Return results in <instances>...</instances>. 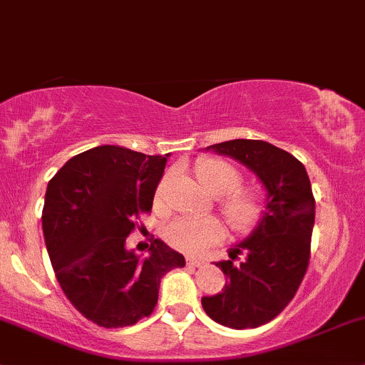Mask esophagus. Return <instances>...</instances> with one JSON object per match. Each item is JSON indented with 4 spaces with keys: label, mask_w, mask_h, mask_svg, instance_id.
Returning a JSON list of instances; mask_svg holds the SVG:
<instances>
[{
    "label": "esophagus",
    "mask_w": 365,
    "mask_h": 365,
    "mask_svg": "<svg viewBox=\"0 0 365 365\" xmlns=\"http://www.w3.org/2000/svg\"><path fill=\"white\" fill-rule=\"evenodd\" d=\"M187 264L189 267H200V264H203V261L197 259V257H187Z\"/></svg>",
    "instance_id": "1"
}]
</instances>
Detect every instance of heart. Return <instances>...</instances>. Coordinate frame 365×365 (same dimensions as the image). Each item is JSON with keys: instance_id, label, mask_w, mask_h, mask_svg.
<instances>
[{"instance_id": "obj_1", "label": "heart", "mask_w": 365, "mask_h": 365, "mask_svg": "<svg viewBox=\"0 0 365 365\" xmlns=\"http://www.w3.org/2000/svg\"><path fill=\"white\" fill-rule=\"evenodd\" d=\"M197 182L208 192L222 196V212L235 231H247L257 222L261 206L256 194L249 190H235L240 185V171L233 164L220 159H205L196 168ZM168 185V178L159 183L157 201H162ZM222 224L212 217H183L169 224L164 231V238L173 249L185 254H200L210 245L222 240Z\"/></svg>"}]
</instances>
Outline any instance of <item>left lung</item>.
Instances as JSON below:
<instances>
[{"label": "left lung", "instance_id": "8db88e82", "mask_svg": "<svg viewBox=\"0 0 365 365\" xmlns=\"http://www.w3.org/2000/svg\"><path fill=\"white\" fill-rule=\"evenodd\" d=\"M205 150L244 164L267 192L256 227L227 251L231 259L217 263L227 279L222 292L201 298L213 322L256 329L292 302L307 272L316 213L311 182L300 160L267 141L231 139Z\"/></svg>", "mask_w": 365, "mask_h": 365}]
</instances>
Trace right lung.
Wrapping results in <instances>:
<instances>
[{
    "mask_svg": "<svg viewBox=\"0 0 365 365\" xmlns=\"http://www.w3.org/2000/svg\"><path fill=\"white\" fill-rule=\"evenodd\" d=\"M165 155L102 145L72 157L51 178L42 212L46 247L61 289L86 319L120 329L152 314L160 279L185 257L155 238L148 256L127 249L150 212Z\"/></svg>",
    "mask_w": 365,
    "mask_h": 365,
    "instance_id": "add662e5",
    "label": "right lung"
}]
</instances>
